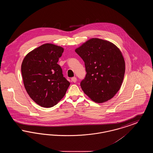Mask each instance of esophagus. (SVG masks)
<instances>
[{
	"label": "esophagus",
	"instance_id": "esophagus-1",
	"mask_svg": "<svg viewBox=\"0 0 153 153\" xmlns=\"http://www.w3.org/2000/svg\"><path fill=\"white\" fill-rule=\"evenodd\" d=\"M71 81L73 82H76L77 81V78L76 77H73L71 79Z\"/></svg>",
	"mask_w": 153,
	"mask_h": 153
}]
</instances>
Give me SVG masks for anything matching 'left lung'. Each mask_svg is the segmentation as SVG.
I'll return each mask as SVG.
<instances>
[{"label":"left lung","instance_id":"obj_1","mask_svg":"<svg viewBox=\"0 0 153 153\" xmlns=\"http://www.w3.org/2000/svg\"><path fill=\"white\" fill-rule=\"evenodd\" d=\"M75 51L85 63L87 74L80 84L84 92L97 103L114 97L125 73V61L120 49L108 41L93 38Z\"/></svg>","mask_w":153,"mask_h":153}]
</instances>
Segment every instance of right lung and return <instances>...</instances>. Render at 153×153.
<instances>
[{"label":"right lung","mask_w":153,"mask_h":153,"mask_svg":"<svg viewBox=\"0 0 153 153\" xmlns=\"http://www.w3.org/2000/svg\"><path fill=\"white\" fill-rule=\"evenodd\" d=\"M63 52L61 46L43 44L30 51L22 61L21 72L26 91L42 107L56 105L70 85L57 64Z\"/></svg>","instance_id":"obj_1"}]
</instances>
